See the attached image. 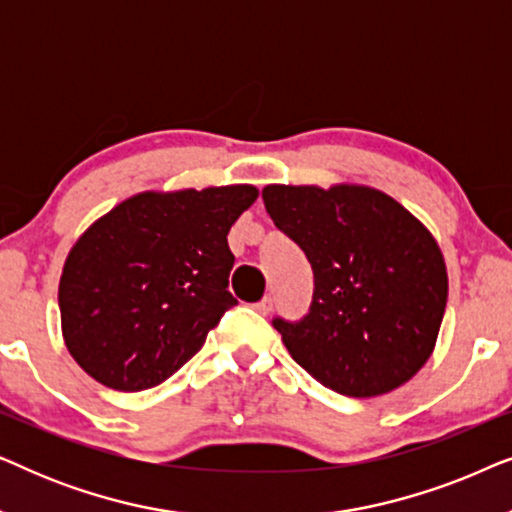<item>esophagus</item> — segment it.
<instances>
[{"mask_svg": "<svg viewBox=\"0 0 512 512\" xmlns=\"http://www.w3.org/2000/svg\"><path fill=\"white\" fill-rule=\"evenodd\" d=\"M251 307H254V310H256L258 314H268V312L272 310V298L265 296L263 300H258V303H254Z\"/></svg>", "mask_w": 512, "mask_h": 512, "instance_id": "obj_1", "label": "esophagus"}]
</instances>
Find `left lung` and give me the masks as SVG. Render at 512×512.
I'll list each match as a JSON object with an SVG mask.
<instances>
[{"label": "left lung", "instance_id": "8db88e82", "mask_svg": "<svg viewBox=\"0 0 512 512\" xmlns=\"http://www.w3.org/2000/svg\"><path fill=\"white\" fill-rule=\"evenodd\" d=\"M270 219L305 251L314 291L303 319H272L293 361L342 396L394 391L429 361L447 272L436 240L375 188L265 186Z\"/></svg>", "mask_w": 512, "mask_h": 512}]
</instances>
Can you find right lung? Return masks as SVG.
Returning a JSON list of instances; mask_svg holds the SVG:
<instances>
[{
	"label": "right lung",
	"mask_w": 512,
	"mask_h": 512,
	"mask_svg": "<svg viewBox=\"0 0 512 512\" xmlns=\"http://www.w3.org/2000/svg\"><path fill=\"white\" fill-rule=\"evenodd\" d=\"M254 186L139 193L95 221L69 251L60 319L74 361L104 387L165 382L237 305L228 230Z\"/></svg>",
	"instance_id": "obj_1"
}]
</instances>
